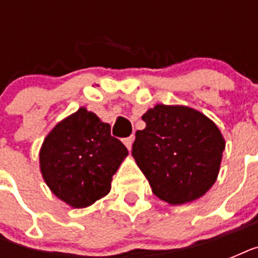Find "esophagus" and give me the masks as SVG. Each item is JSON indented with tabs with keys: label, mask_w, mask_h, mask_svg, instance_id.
I'll use <instances>...</instances> for the list:
<instances>
[{
	"label": "esophagus",
	"mask_w": 258,
	"mask_h": 258,
	"mask_svg": "<svg viewBox=\"0 0 258 258\" xmlns=\"http://www.w3.org/2000/svg\"><path fill=\"white\" fill-rule=\"evenodd\" d=\"M123 143H124L125 147L128 149V151H131V149H133V143H134V137L124 138V139H123Z\"/></svg>",
	"instance_id": "obj_1"
}]
</instances>
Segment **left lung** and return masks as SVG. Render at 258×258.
I'll list each match as a JSON object with an SVG mask.
<instances>
[{
  "label": "left lung",
  "mask_w": 258,
  "mask_h": 258,
  "mask_svg": "<svg viewBox=\"0 0 258 258\" xmlns=\"http://www.w3.org/2000/svg\"><path fill=\"white\" fill-rule=\"evenodd\" d=\"M133 157L151 190L169 205L198 200L216 183L225 139L212 119L187 105L157 104L143 113Z\"/></svg>",
  "instance_id": "obj_1"
}]
</instances>
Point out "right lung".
Here are the masks:
<instances>
[{"mask_svg": "<svg viewBox=\"0 0 258 258\" xmlns=\"http://www.w3.org/2000/svg\"><path fill=\"white\" fill-rule=\"evenodd\" d=\"M127 155L125 146L111 137V125L86 107L58 121L38 154L46 186L74 209L91 206L107 196Z\"/></svg>", "mask_w": 258, "mask_h": 258, "instance_id": "1", "label": "right lung"}]
</instances>
